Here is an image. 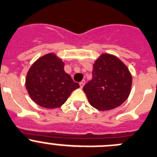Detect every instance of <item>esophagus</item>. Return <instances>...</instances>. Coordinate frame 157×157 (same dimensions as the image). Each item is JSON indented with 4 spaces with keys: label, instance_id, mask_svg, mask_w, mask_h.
Here are the masks:
<instances>
[{
    "label": "esophagus",
    "instance_id": "1",
    "mask_svg": "<svg viewBox=\"0 0 157 157\" xmlns=\"http://www.w3.org/2000/svg\"><path fill=\"white\" fill-rule=\"evenodd\" d=\"M84 84H85V80H82V81L80 83V88H83V86H84Z\"/></svg>",
    "mask_w": 157,
    "mask_h": 157
}]
</instances>
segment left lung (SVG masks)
<instances>
[{"label":"left lung","mask_w":157,"mask_h":157,"mask_svg":"<svg viewBox=\"0 0 157 157\" xmlns=\"http://www.w3.org/2000/svg\"><path fill=\"white\" fill-rule=\"evenodd\" d=\"M92 75L91 80L83 88L92 107L108 111L127 100L132 77L126 65L118 57L102 53L93 64Z\"/></svg>","instance_id":"obj_1"}]
</instances>
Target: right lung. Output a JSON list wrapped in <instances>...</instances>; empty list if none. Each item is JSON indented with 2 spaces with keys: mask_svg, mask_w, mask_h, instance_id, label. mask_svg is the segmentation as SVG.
I'll use <instances>...</instances> for the list:
<instances>
[{
  "mask_svg": "<svg viewBox=\"0 0 157 157\" xmlns=\"http://www.w3.org/2000/svg\"><path fill=\"white\" fill-rule=\"evenodd\" d=\"M64 62L53 52L39 57L31 66L25 79L28 94L35 103L45 108L62 106L72 91L80 87L64 71Z\"/></svg>",
  "mask_w": 157,
  "mask_h": 157,
  "instance_id": "right-lung-1",
  "label": "right lung"
}]
</instances>
